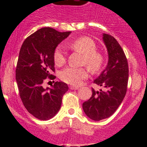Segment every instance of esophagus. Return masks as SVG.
<instances>
[{
    "instance_id": "34e87169",
    "label": "esophagus",
    "mask_w": 147,
    "mask_h": 147,
    "mask_svg": "<svg viewBox=\"0 0 147 147\" xmlns=\"http://www.w3.org/2000/svg\"><path fill=\"white\" fill-rule=\"evenodd\" d=\"M69 88L71 90H77L78 89V86H73V85H71V86H69Z\"/></svg>"
}]
</instances>
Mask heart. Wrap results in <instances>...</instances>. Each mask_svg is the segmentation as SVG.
<instances>
[{"label":"heart","mask_w":147,"mask_h":147,"mask_svg":"<svg viewBox=\"0 0 147 147\" xmlns=\"http://www.w3.org/2000/svg\"><path fill=\"white\" fill-rule=\"evenodd\" d=\"M69 47L72 50L82 54V64L86 65L92 72H97L101 69L104 56L100 52L96 50L97 45L92 38L82 36L69 43ZM53 60L57 66L65 64V57L60 48H57L54 52ZM59 77L62 82L67 84L78 85L88 77V69L85 67H66L60 71Z\"/></svg>","instance_id":"heart-1"}]
</instances>
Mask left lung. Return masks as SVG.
<instances>
[{
  "label": "left lung",
  "instance_id": "left-lung-1",
  "mask_svg": "<svg viewBox=\"0 0 147 147\" xmlns=\"http://www.w3.org/2000/svg\"><path fill=\"white\" fill-rule=\"evenodd\" d=\"M108 52V63L94 84L105 88V91L92 89V97L83 103L85 114L93 121L109 117L116 111L127 90L129 68L127 59L116 39L108 34L103 35Z\"/></svg>",
  "mask_w": 147,
  "mask_h": 147
}]
</instances>
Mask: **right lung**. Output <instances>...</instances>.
Masks as SVG:
<instances>
[{
	"mask_svg": "<svg viewBox=\"0 0 147 147\" xmlns=\"http://www.w3.org/2000/svg\"><path fill=\"white\" fill-rule=\"evenodd\" d=\"M70 32H59L43 27L24 40L20 50L16 68V81L20 97L30 114L42 121L52 118L59 111L62 97L69 87L62 82H55L52 88L44 89L42 84L55 76L53 54L58 44Z\"/></svg>",
	"mask_w": 147,
	"mask_h": 147,
	"instance_id": "1",
	"label": "right lung"
}]
</instances>
